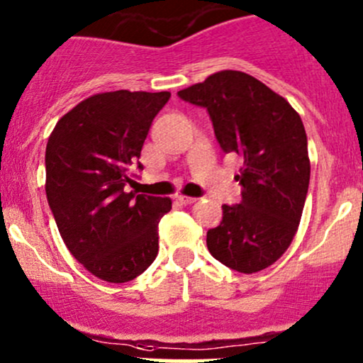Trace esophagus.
<instances>
[{"instance_id":"1","label":"esophagus","mask_w":363,"mask_h":363,"mask_svg":"<svg viewBox=\"0 0 363 363\" xmlns=\"http://www.w3.org/2000/svg\"><path fill=\"white\" fill-rule=\"evenodd\" d=\"M177 200L182 203V205H191V203L196 201V198H191V196H184V194H179Z\"/></svg>"}]
</instances>
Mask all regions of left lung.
Masks as SVG:
<instances>
[{
    "mask_svg": "<svg viewBox=\"0 0 363 363\" xmlns=\"http://www.w3.org/2000/svg\"><path fill=\"white\" fill-rule=\"evenodd\" d=\"M177 96L203 106L224 153L242 160L240 205H222V222L206 233L213 258L242 274L282 257L298 230L310 182L303 122L284 98L245 72L222 70Z\"/></svg>",
    "mask_w": 363,
    "mask_h": 363,
    "instance_id": "obj_1",
    "label": "left lung"
}]
</instances>
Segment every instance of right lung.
Instances as JSON below:
<instances>
[{
  "instance_id": "add662e5",
  "label": "right lung",
  "mask_w": 363,
  "mask_h": 363,
  "mask_svg": "<svg viewBox=\"0 0 363 363\" xmlns=\"http://www.w3.org/2000/svg\"><path fill=\"white\" fill-rule=\"evenodd\" d=\"M169 91L89 96L63 115L46 145V196L60 236L93 276L127 282L158 255L170 198L127 193L151 122Z\"/></svg>"
}]
</instances>
